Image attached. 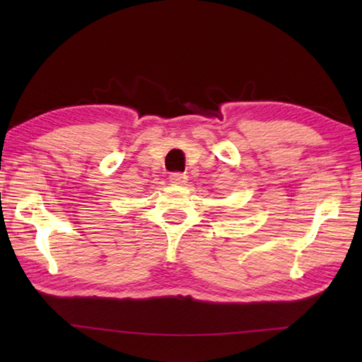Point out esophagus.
Listing matches in <instances>:
<instances>
[{"label":"esophagus","mask_w":362,"mask_h":362,"mask_svg":"<svg viewBox=\"0 0 362 362\" xmlns=\"http://www.w3.org/2000/svg\"><path fill=\"white\" fill-rule=\"evenodd\" d=\"M169 180L173 185H185L187 183V175L182 173H173L169 177Z\"/></svg>","instance_id":"1"}]
</instances>
